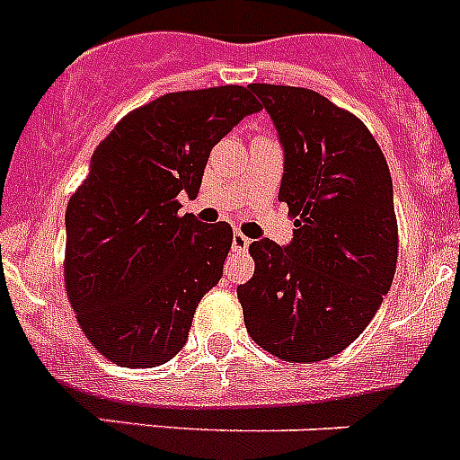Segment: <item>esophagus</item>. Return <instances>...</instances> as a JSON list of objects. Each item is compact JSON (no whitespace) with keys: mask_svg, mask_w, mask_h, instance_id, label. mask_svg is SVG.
<instances>
[{"mask_svg":"<svg viewBox=\"0 0 460 460\" xmlns=\"http://www.w3.org/2000/svg\"><path fill=\"white\" fill-rule=\"evenodd\" d=\"M248 243H251V239H248L246 234H242V233L233 234V251H239V252L246 251Z\"/></svg>","mask_w":460,"mask_h":460,"instance_id":"34e87169","label":"esophagus"}]
</instances>
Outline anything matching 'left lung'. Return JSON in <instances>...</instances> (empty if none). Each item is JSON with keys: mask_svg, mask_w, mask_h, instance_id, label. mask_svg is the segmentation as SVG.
<instances>
[{"mask_svg": "<svg viewBox=\"0 0 460 460\" xmlns=\"http://www.w3.org/2000/svg\"><path fill=\"white\" fill-rule=\"evenodd\" d=\"M285 153L280 202L294 239L248 246L255 273L239 285L248 335L288 362L344 351L372 322L397 269L393 178L376 138L310 88L251 84Z\"/></svg>", "mask_w": 460, "mask_h": 460, "instance_id": "1", "label": "left lung"}]
</instances>
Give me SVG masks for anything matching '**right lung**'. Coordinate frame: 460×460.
Masks as SVG:
<instances>
[{
  "label": "right lung",
  "mask_w": 460,
  "mask_h": 460,
  "mask_svg": "<svg viewBox=\"0 0 460 460\" xmlns=\"http://www.w3.org/2000/svg\"><path fill=\"white\" fill-rule=\"evenodd\" d=\"M243 86L166 93L95 147L66 209V292L88 342L120 367H157L187 344L233 246L226 221L180 214L212 147L260 111Z\"/></svg>",
  "instance_id": "1"
}]
</instances>
